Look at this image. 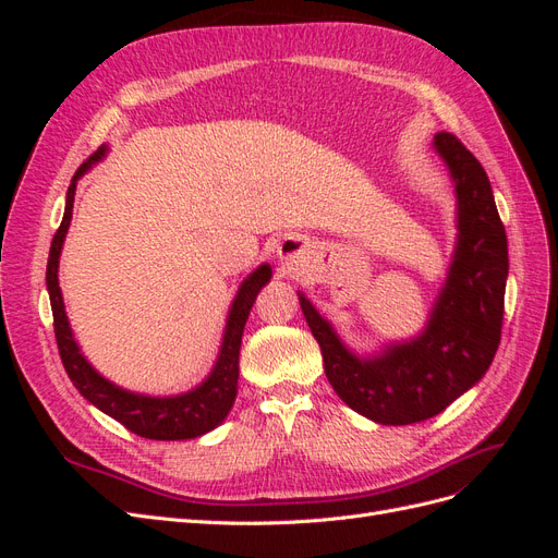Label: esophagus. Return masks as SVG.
<instances>
[{
	"mask_svg": "<svg viewBox=\"0 0 558 558\" xmlns=\"http://www.w3.org/2000/svg\"><path fill=\"white\" fill-rule=\"evenodd\" d=\"M302 256H305V244H302L300 240L289 238V240H283V242L279 244V258H281V260H286V263H298V260H302Z\"/></svg>",
	"mask_w": 558,
	"mask_h": 558,
	"instance_id": "obj_1",
	"label": "esophagus"
}]
</instances>
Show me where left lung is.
Returning a JSON list of instances; mask_svg holds the SVG:
<instances>
[{
  "instance_id": "left-lung-1",
  "label": "left lung",
  "mask_w": 558,
  "mask_h": 558,
  "mask_svg": "<svg viewBox=\"0 0 558 558\" xmlns=\"http://www.w3.org/2000/svg\"><path fill=\"white\" fill-rule=\"evenodd\" d=\"M433 146L453 179L459 240L424 332L388 344L379 356L361 359L298 293L335 393L353 412L384 426H408L440 414L484 377L500 344L510 265L492 183L451 132H437Z\"/></svg>"
}]
</instances>
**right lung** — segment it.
<instances>
[{"instance_id": "right-lung-1", "label": "right lung", "mask_w": 558, "mask_h": 558, "mask_svg": "<svg viewBox=\"0 0 558 558\" xmlns=\"http://www.w3.org/2000/svg\"><path fill=\"white\" fill-rule=\"evenodd\" d=\"M105 154H107V146L99 148L97 154H93L76 170L70 183V191H66L62 223L56 232L53 244H50V253H48L46 289L50 295V310H53V328H56L60 359L72 384L78 388V393L88 402H93L97 410H102L105 414L116 418L118 424H123L134 435H142L146 440H191V437H199L214 430L218 424H223V418L232 408L234 396H238L240 347H242L246 318L260 289L269 281V277H272V267L265 263L258 269H253V272L242 281L238 295L232 300L223 344H221V351H218L216 365L209 373V377L197 388H193V391L170 396V398H150V396L125 391V388L105 379L86 361V356H83L74 340L70 320H66V314H64V302L60 293V283H58V265H60V253H62L66 230H70V221H72L76 181L86 174L97 160H102Z\"/></svg>"}]
</instances>
